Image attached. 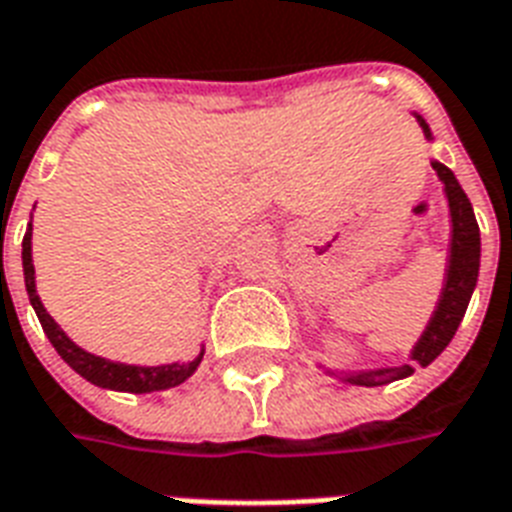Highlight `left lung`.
I'll return each instance as SVG.
<instances>
[{
	"label": "left lung",
	"instance_id": "left-lung-1",
	"mask_svg": "<svg viewBox=\"0 0 512 512\" xmlns=\"http://www.w3.org/2000/svg\"><path fill=\"white\" fill-rule=\"evenodd\" d=\"M419 125L425 130L427 138H433L427 122L417 114ZM433 170L443 181L446 200L451 211V251H449V269H446V283H443L441 299L435 307L433 318L427 323L425 334L419 336L417 347L411 350V360H417L419 366H430L441 355L449 342L457 334L459 323L465 318L467 304L473 296V288L478 283V267H481V232L475 221L473 205L467 200L465 189L459 186L457 176L451 173L443 162L433 160ZM414 374L411 366L398 368H374V371H355L344 376V382L360 384V387H379V384L395 382L403 376Z\"/></svg>",
	"mask_w": 512,
	"mask_h": 512
}]
</instances>
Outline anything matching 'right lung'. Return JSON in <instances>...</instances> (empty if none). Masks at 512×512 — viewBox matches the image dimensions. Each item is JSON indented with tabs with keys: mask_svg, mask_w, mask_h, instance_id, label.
<instances>
[{
	"mask_svg": "<svg viewBox=\"0 0 512 512\" xmlns=\"http://www.w3.org/2000/svg\"><path fill=\"white\" fill-rule=\"evenodd\" d=\"M23 277H26V291H29V301L34 312H37L42 331L47 334L50 344L55 352L69 363L79 376H85L87 382L106 387V390H120V392H154V390H168L176 384L186 382L189 376L197 371L202 360V352L192 363H168V366H128V363H114V360L98 358L90 355L82 347L71 342L69 336L63 334L58 323H55L47 310L42 307V301L37 296V283H34V261H31V224L29 232L23 235Z\"/></svg>",
	"mask_w": 512,
	"mask_h": 512,
	"instance_id": "add662e5",
	"label": "right lung"
}]
</instances>
